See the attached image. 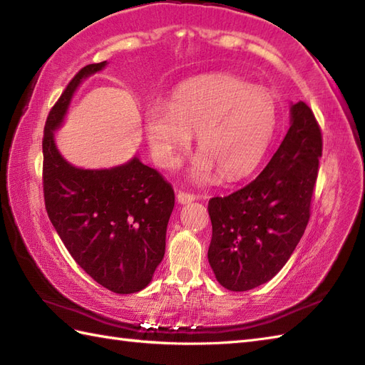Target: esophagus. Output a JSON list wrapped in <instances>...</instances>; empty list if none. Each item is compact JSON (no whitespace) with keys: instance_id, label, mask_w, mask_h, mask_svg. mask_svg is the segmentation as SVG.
Returning <instances> with one entry per match:
<instances>
[{"instance_id":"esophagus-1","label":"esophagus","mask_w":365,"mask_h":365,"mask_svg":"<svg viewBox=\"0 0 365 365\" xmlns=\"http://www.w3.org/2000/svg\"><path fill=\"white\" fill-rule=\"evenodd\" d=\"M197 196L192 195V192H185V191H178L177 192V199L180 204H187L191 202V200H195Z\"/></svg>"}]
</instances>
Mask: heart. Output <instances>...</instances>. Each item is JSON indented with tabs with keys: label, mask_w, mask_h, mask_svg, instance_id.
<instances>
[{
	"label": "heart",
	"mask_w": 365,
	"mask_h": 365,
	"mask_svg": "<svg viewBox=\"0 0 365 365\" xmlns=\"http://www.w3.org/2000/svg\"><path fill=\"white\" fill-rule=\"evenodd\" d=\"M144 122L160 165L173 166L196 133L204 152L197 175L207 177L215 165L222 177L237 178L255 168L267 152L276 130L277 105L268 89L218 73L183 84L170 103H150Z\"/></svg>",
	"instance_id": "obj_1"
}]
</instances>
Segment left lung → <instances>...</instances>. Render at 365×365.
<instances>
[{
    "label": "left lung",
    "mask_w": 365,
    "mask_h": 365,
    "mask_svg": "<svg viewBox=\"0 0 365 365\" xmlns=\"http://www.w3.org/2000/svg\"><path fill=\"white\" fill-rule=\"evenodd\" d=\"M323 138L304 102L292 105V125L265 169L246 187L208 200V262L218 282L246 292L274 277L307 227Z\"/></svg>",
    "instance_id": "obj_1"
}]
</instances>
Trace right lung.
<instances>
[{"label": "right lung", "mask_w": 365, "mask_h": 365, "mask_svg": "<svg viewBox=\"0 0 365 365\" xmlns=\"http://www.w3.org/2000/svg\"><path fill=\"white\" fill-rule=\"evenodd\" d=\"M105 66L83 67L50 110L42 185L46 213L73 260L105 289L127 294L143 290L163 260L174 190L138 158L113 169L75 168L53 139L81 80Z\"/></svg>", "instance_id": "right-lung-1"}]
</instances>
